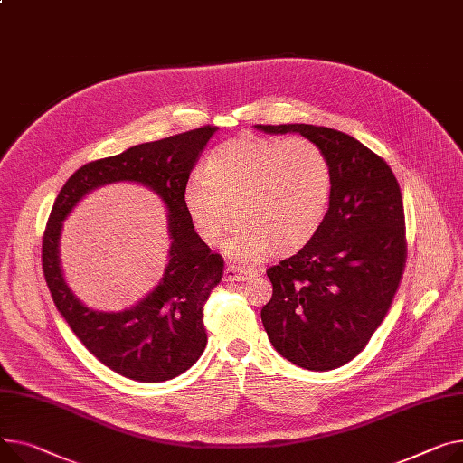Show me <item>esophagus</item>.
Segmentation results:
<instances>
[{"label":"esophagus","instance_id":"esophagus-1","mask_svg":"<svg viewBox=\"0 0 463 463\" xmlns=\"http://www.w3.org/2000/svg\"><path fill=\"white\" fill-rule=\"evenodd\" d=\"M255 273L257 271L250 269V268H241V266H236V264H227V268H225V279L227 281H248V279H251Z\"/></svg>","mask_w":463,"mask_h":463}]
</instances>
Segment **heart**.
I'll list each match as a JSON object with an SVG mask.
<instances>
[{
    "label": "heart",
    "instance_id": "1",
    "mask_svg": "<svg viewBox=\"0 0 463 463\" xmlns=\"http://www.w3.org/2000/svg\"><path fill=\"white\" fill-rule=\"evenodd\" d=\"M203 171L182 190L184 210L212 248L232 229L234 213L240 225L227 253L248 264L271 250H301L322 227L331 203V164L303 137H236L215 146Z\"/></svg>",
    "mask_w": 463,
    "mask_h": 463
}]
</instances>
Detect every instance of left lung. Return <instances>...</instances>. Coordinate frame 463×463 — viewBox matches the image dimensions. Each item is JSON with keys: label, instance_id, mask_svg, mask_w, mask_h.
Returning a JSON list of instances; mask_svg holds the SVG:
<instances>
[{"label": "left lung", "instance_id": "left-lung-1", "mask_svg": "<svg viewBox=\"0 0 463 463\" xmlns=\"http://www.w3.org/2000/svg\"><path fill=\"white\" fill-rule=\"evenodd\" d=\"M298 132L331 164L333 194L309 243L266 269L273 285L260 317L269 343L307 371L326 373L364 350L402 281L404 203L387 162L352 136L313 125H257Z\"/></svg>", "mask_w": 463, "mask_h": 463}]
</instances>
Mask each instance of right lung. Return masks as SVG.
Wrapping results in <instances>:
<instances>
[{
	"label": "right lung",
	"mask_w": 463,
	"mask_h": 463,
	"mask_svg": "<svg viewBox=\"0 0 463 463\" xmlns=\"http://www.w3.org/2000/svg\"><path fill=\"white\" fill-rule=\"evenodd\" d=\"M215 130L218 127L206 125L89 162L65 182L52 206L43 234V271L53 303L83 346L125 378L145 383L173 380L204 352V303L222 283L225 262L195 232L182 204V190ZM117 179L141 181L165 199L174 243L161 285L143 302L125 314H97L68 290L58 269L56 241L75 203Z\"/></svg>",
	"instance_id": "add662e5"
}]
</instances>
